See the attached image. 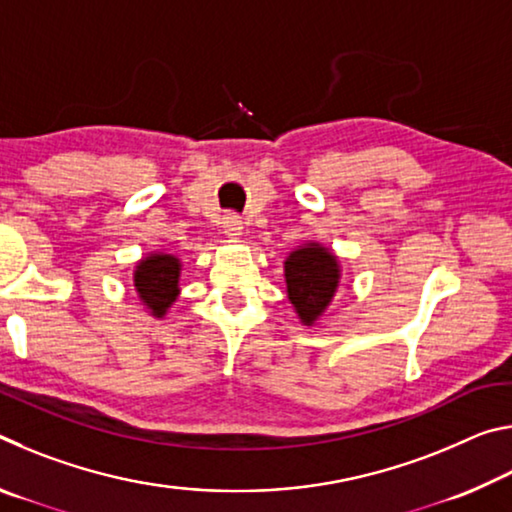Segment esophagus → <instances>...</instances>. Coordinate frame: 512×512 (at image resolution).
Wrapping results in <instances>:
<instances>
[{
	"instance_id": "1",
	"label": "esophagus",
	"mask_w": 512,
	"mask_h": 512,
	"mask_svg": "<svg viewBox=\"0 0 512 512\" xmlns=\"http://www.w3.org/2000/svg\"><path fill=\"white\" fill-rule=\"evenodd\" d=\"M221 225H223V232H225V235H228V237H239L241 230H244V223H241V219H239V216H237L235 212L223 214Z\"/></svg>"
}]
</instances>
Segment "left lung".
I'll list each match as a JSON object with an SVG mask.
<instances>
[{"mask_svg": "<svg viewBox=\"0 0 512 512\" xmlns=\"http://www.w3.org/2000/svg\"><path fill=\"white\" fill-rule=\"evenodd\" d=\"M287 291L302 323L311 325L323 314L339 287V264L329 250L311 244L293 250L284 262Z\"/></svg>", "mask_w": 512, "mask_h": 512, "instance_id": "left-lung-1", "label": "left lung"}]
</instances>
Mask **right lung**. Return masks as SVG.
<instances>
[{
  "instance_id": "add662e5",
  "label": "right lung",
  "mask_w": 512,
  "mask_h": 512,
  "mask_svg": "<svg viewBox=\"0 0 512 512\" xmlns=\"http://www.w3.org/2000/svg\"><path fill=\"white\" fill-rule=\"evenodd\" d=\"M180 264L171 255H151L140 262L135 271V289L153 316H164V311L178 296Z\"/></svg>"
}]
</instances>
